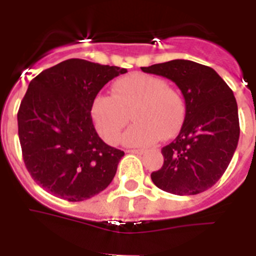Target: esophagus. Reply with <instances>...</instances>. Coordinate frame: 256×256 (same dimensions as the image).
<instances>
[{"mask_svg": "<svg viewBox=\"0 0 256 256\" xmlns=\"http://www.w3.org/2000/svg\"><path fill=\"white\" fill-rule=\"evenodd\" d=\"M126 152H130V154H144V148H132V150H126Z\"/></svg>", "mask_w": 256, "mask_h": 256, "instance_id": "1", "label": "esophagus"}]
</instances>
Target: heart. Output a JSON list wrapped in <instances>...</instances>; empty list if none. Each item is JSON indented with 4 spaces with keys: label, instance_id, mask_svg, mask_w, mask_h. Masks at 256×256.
Segmentation results:
<instances>
[{
    "label": "heart",
    "instance_id": "b5f03b06",
    "mask_svg": "<svg viewBox=\"0 0 256 256\" xmlns=\"http://www.w3.org/2000/svg\"><path fill=\"white\" fill-rule=\"evenodd\" d=\"M130 110L136 123L123 134L126 146H144L160 137H172L184 116L182 97L164 79L133 73L115 80L112 94L94 97L91 115L98 134L108 144L118 142L130 120Z\"/></svg>",
    "mask_w": 256,
    "mask_h": 256
}]
</instances>
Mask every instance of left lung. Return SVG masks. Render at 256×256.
<instances>
[{"label": "left lung", "mask_w": 256, "mask_h": 256, "mask_svg": "<svg viewBox=\"0 0 256 256\" xmlns=\"http://www.w3.org/2000/svg\"><path fill=\"white\" fill-rule=\"evenodd\" d=\"M170 79L186 104L180 134L162 148L164 164L151 173L156 187L174 195H198L214 186L228 168L240 137L234 92L216 70L190 60L141 68Z\"/></svg>", "instance_id": "1"}]
</instances>
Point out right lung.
I'll return each mask as SVG.
<instances>
[{
    "label": "right lung",
    "instance_id": "add662e5",
    "mask_svg": "<svg viewBox=\"0 0 256 256\" xmlns=\"http://www.w3.org/2000/svg\"><path fill=\"white\" fill-rule=\"evenodd\" d=\"M126 69L69 58L32 79L18 112V128L32 178L47 192L83 201L112 183L122 150L98 137L91 106L101 88Z\"/></svg>",
    "mask_w": 256,
    "mask_h": 256
}]
</instances>
